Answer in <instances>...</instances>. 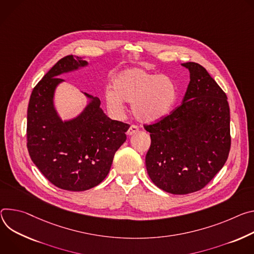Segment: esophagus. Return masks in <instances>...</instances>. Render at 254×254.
I'll return each mask as SVG.
<instances>
[{
  "mask_svg": "<svg viewBox=\"0 0 254 254\" xmlns=\"http://www.w3.org/2000/svg\"><path fill=\"white\" fill-rule=\"evenodd\" d=\"M138 131H139V129H138V127H137V126H135V125H131V126L129 127L128 131H127V135L131 136V135H133V134L137 133Z\"/></svg>",
  "mask_w": 254,
  "mask_h": 254,
  "instance_id": "esophagus-1",
  "label": "esophagus"
}]
</instances>
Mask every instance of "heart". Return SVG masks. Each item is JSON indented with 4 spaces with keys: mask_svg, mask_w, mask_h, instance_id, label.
Segmentation results:
<instances>
[{
    "mask_svg": "<svg viewBox=\"0 0 254 254\" xmlns=\"http://www.w3.org/2000/svg\"><path fill=\"white\" fill-rule=\"evenodd\" d=\"M178 99L172 77L140 67L126 68L112 79V91L105 93L108 111L115 116L124 112V103L131 102V112L142 123H156L171 114Z\"/></svg>",
    "mask_w": 254,
    "mask_h": 254,
    "instance_id": "b5f03b06",
    "label": "heart"
}]
</instances>
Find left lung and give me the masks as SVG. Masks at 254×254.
<instances>
[{
    "instance_id": "1",
    "label": "left lung",
    "mask_w": 254,
    "mask_h": 254,
    "mask_svg": "<svg viewBox=\"0 0 254 254\" xmlns=\"http://www.w3.org/2000/svg\"><path fill=\"white\" fill-rule=\"evenodd\" d=\"M190 71L183 104L159 122L144 126L151 144L145 157L153 184L174 194L203 189L226 162L231 145L227 96L205 67Z\"/></svg>"
}]
</instances>
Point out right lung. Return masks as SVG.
Instances as JSON below:
<instances>
[{
	"label": "right lung",
	"instance_id": "add662e5",
	"mask_svg": "<svg viewBox=\"0 0 254 254\" xmlns=\"http://www.w3.org/2000/svg\"><path fill=\"white\" fill-rule=\"evenodd\" d=\"M89 65L67 55L56 63L33 89L27 111V148L41 174L65 190H90L108 176L129 125L110 119L101 101L83 93L88 103L79 114L63 120L54 106L60 76Z\"/></svg>",
	"mask_w": 254,
	"mask_h": 254
}]
</instances>
